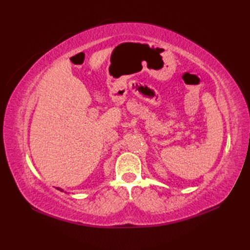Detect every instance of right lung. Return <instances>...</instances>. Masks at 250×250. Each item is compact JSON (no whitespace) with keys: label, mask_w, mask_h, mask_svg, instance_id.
<instances>
[{"label":"right lung","mask_w":250,"mask_h":250,"mask_svg":"<svg viewBox=\"0 0 250 250\" xmlns=\"http://www.w3.org/2000/svg\"><path fill=\"white\" fill-rule=\"evenodd\" d=\"M57 188V190H59V191H62V192H63V190H62V188Z\"/></svg>","instance_id":"right-lung-1"}]
</instances>
